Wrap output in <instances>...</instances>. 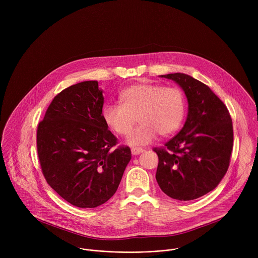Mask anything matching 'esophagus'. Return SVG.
Here are the masks:
<instances>
[{"label":"esophagus","mask_w":258,"mask_h":258,"mask_svg":"<svg viewBox=\"0 0 258 258\" xmlns=\"http://www.w3.org/2000/svg\"><path fill=\"white\" fill-rule=\"evenodd\" d=\"M144 151H145V150L142 149V148H133V149H132V154H133V155H139V154L143 153Z\"/></svg>","instance_id":"esophagus-1"}]
</instances>
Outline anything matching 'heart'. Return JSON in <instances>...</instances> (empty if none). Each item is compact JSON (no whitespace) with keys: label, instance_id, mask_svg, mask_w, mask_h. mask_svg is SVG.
Returning a JSON list of instances; mask_svg holds the SVG:
<instances>
[{"label":"heart","instance_id":"1","mask_svg":"<svg viewBox=\"0 0 258 258\" xmlns=\"http://www.w3.org/2000/svg\"><path fill=\"white\" fill-rule=\"evenodd\" d=\"M121 104L103 108V119L118 136L126 137L138 117L140 125L128 137L127 144L135 147L152 143L158 136L175 133L185 117L186 100L177 88H164L150 83L135 84L120 95Z\"/></svg>","mask_w":258,"mask_h":258}]
</instances>
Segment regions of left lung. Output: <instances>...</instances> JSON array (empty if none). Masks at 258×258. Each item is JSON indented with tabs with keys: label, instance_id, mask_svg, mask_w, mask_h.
<instances>
[{
	"label": "left lung",
	"instance_id": "left-lung-1",
	"mask_svg": "<svg viewBox=\"0 0 258 258\" xmlns=\"http://www.w3.org/2000/svg\"><path fill=\"white\" fill-rule=\"evenodd\" d=\"M176 83L188 100V116L179 133L158 155L156 180L172 199L190 201L217 187L233 150V123L227 106L209 87L185 73L160 76Z\"/></svg>",
	"mask_w": 258,
	"mask_h": 258
}]
</instances>
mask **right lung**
I'll use <instances>...</instances> for the list:
<instances>
[{"instance_id": "obj_1", "label": "right lung", "mask_w": 258, "mask_h": 258, "mask_svg": "<svg viewBox=\"0 0 258 258\" xmlns=\"http://www.w3.org/2000/svg\"><path fill=\"white\" fill-rule=\"evenodd\" d=\"M97 81L59 93L38 125L36 148L50 187L70 204L95 208L111 198L132 153L119 146L102 115L104 97Z\"/></svg>"}]
</instances>
